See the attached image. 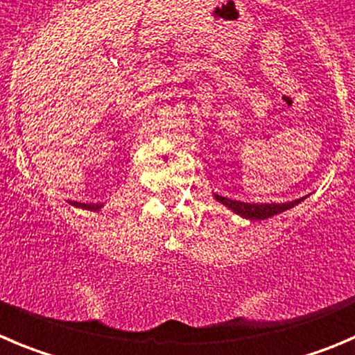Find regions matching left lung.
I'll return each mask as SVG.
<instances>
[{"instance_id": "8db88e82", "label": "left lung", "mask_w": 355, "mask_h": 355, "mask_svg": "<svg viewBox=\"0 0 355 355\" xmlns=\"http://www.w3.org/2000/svg\"><path fill=\"white\" fill-rule=\"evenodd\" d=\"M217 201H220L223 205H226L227 208L234 211V214L241 215L245 218H250V220H261V218H268L271 215H277L284 210H289L294 205L300 203L301 200L287 201V203H243V201L236 200H227V198L223 196H215Z\"/></svg>"}]
</instances>
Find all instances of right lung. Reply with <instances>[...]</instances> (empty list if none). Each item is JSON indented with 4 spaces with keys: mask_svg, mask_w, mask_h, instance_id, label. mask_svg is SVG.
Wrapping results in <instances>:
<instances>
[{
    "mask_svg": "<svg viewBox=\"0 0 355 355\" xmlns=\"http://www.w3.org/2000/svg\"><path fill=\"white\" fill-rule=\"evenodd\" d=\"M71 205H75V207H78V208H85V210H99V208H101V205H98V203H77V201H73Z\"/></svg>",
    "mask_w": 355,
    "mask_h": 355,
    "instance_id": "obj_1",
    "label": "right lung"
}]
</instances>
